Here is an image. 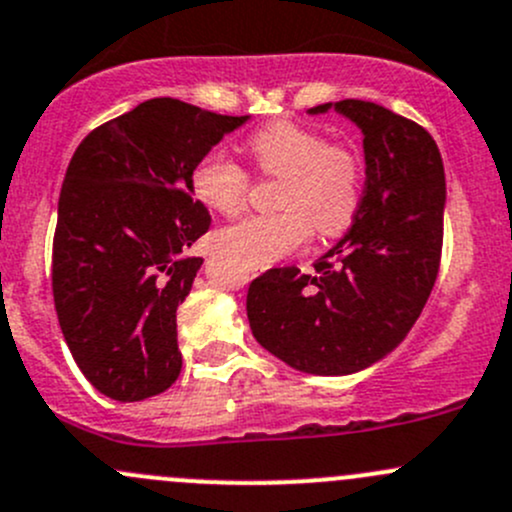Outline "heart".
<instances>
[{
    "mask_svg": "<svg viewBox=\"0 0 512 512\" xmlns=\"http://www.w3.org/2000/svg\"><path fill=\"white\" fill-rule=\"evenodd\" d=\"M257 170L280 178L272 215H252L220 232V245L245 267L262 270L317 235H342L354 223L364 195L361 160L324 133L277 121L250 138ZM190 188L205 208L237 215L247 203L250 175L225 151H210L195 163Z\"/></svg>",
    "mask_w": 512,
    "mask_h": 512,
    "instance_id": "1",
    "label": "heart"
}]
</instances>
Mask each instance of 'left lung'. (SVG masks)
<instances>
[{"label": "left lung", "instance_id": "8db88e82", "mask_svg": "<svg viewBox=\"0 0 512 512\" xmlns=\"http://www.w3.org/2000/svg\"><path fill=\"white\" fill-rule=\"evenodd\" d=\"M334 106L364 133L366 183L347 235L314 262L272 267L250 282L257 342L292 369L342 376L384 359L409 334L441 265L446 175L423 126L371 101Z\"/></svg>", "mask_w": 512, "mask_h": 512}]
</instances>
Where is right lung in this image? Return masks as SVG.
<instances>
[{"instance_id": "1", "label": "right lung", "mask_w": 512, "mask_h": 512, "mask_svg": "<svg viewBox=\"0 0 512 512\" xmlns=\"http://www.w3.org/2000/svg\"><path fill=\"white\" fill-rule=\"evenodd\" d=\"M245 121L151 98L94 128L66 168L51 292L71 356L108 399H151L178 379L175 309L203 265L185 250L210 230L190 175Z\"/></svg>"}]
</instances>
